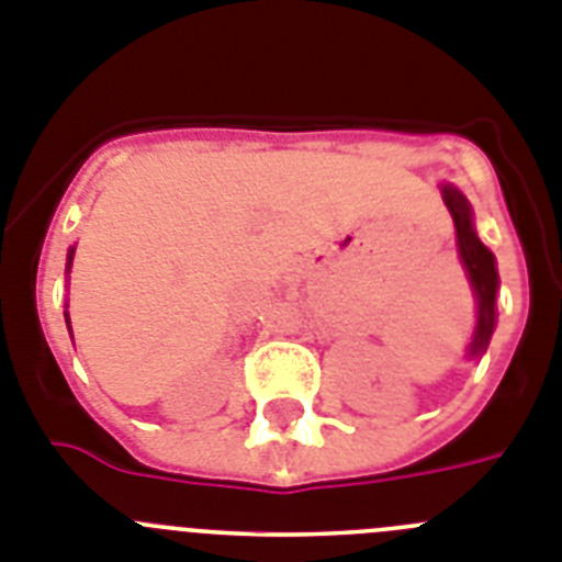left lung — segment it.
I'll return each mask as SVG.
<instances>
[{
    "label": "left lung",
    "instance_id": "obj_1",
    "mask_svg": "<svg viewBox=\"0 0 562 562\" xmlns=\"http://www.w3.org/2000/svg\"><path fill=\"white\" fill-rule=\"evenodd\" d=\"M443 201L454 218L460 258H463V267H467L469 281H472L474 295H477V327H474L472 347H469V355H477L488 347V338H492V329H495V256H492V252L481 244V238L474 235L472 213H469L467 199H463L454 187H443Z\"/></svg>",
    "mask_w": 562,
    "mask_h": 562
}]
</instances>
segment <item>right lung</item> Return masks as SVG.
Returning <instances> with one entry per match:
<instances>
[{"label":"right lung","instance_id":"obj_1","mask_svg":"<svg viewBox=\"0 0 562 562\" xmlns=\"http://www.w3.org/2000/svg\"><path fill=\"white\" fill-rule=\"evenodd\" d=\"M70 256H74V249H70Z\"/></svg>","mask_w":562,"mask_h":562}]
</instances>
